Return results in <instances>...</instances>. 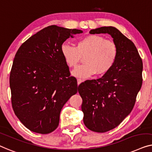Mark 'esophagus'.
Masks as SVG:
<instances>
[{
  "label": "esophagus",
  "mask_w": 152,
  "mask_h": 152,
  "mask_svg": "<svg viewBox=\"0 0 152 152\" xmlns=\"http://www.w3.org/2000/svg\"><path fill=\"white\" fill-rule=\"evenodd\" d=\"M82 82H83V80H82V79H78V80H77V83H78V85H80Z\"/></svg>",
  "instance_id": "1"
}]
</instances>
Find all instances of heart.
Returning <instances> with one entry per match:
<instances>
[{"label": "heart", "instance_id": "b5f03b06", "mask_svg": "<svg viewBox=\"0 0 152 152\" xmlns=\"http://www.w3.org/2000/svg\"><path fill=\"white\" fill-rule=\"evenodd\" d=\"M61 53L69 67H76L82 56L85 63L72 71L77 78H87L97 74L103 75L114 66L118 56L116 43L99 35H88L77 42L76 47L68 43L61 46Z\"/></svg>", "mask_w": 152, "mask_h": 152}]
</instances>
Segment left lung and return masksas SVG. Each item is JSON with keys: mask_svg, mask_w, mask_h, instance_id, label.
Masks as SVG:
<instances>
[{"mask_svg": "<svg viewBox=\"0 0 152 152\" xmlns=\"http://www.w3.org/2000/svg\"><path fill=\"white\" fill-rule=\"evenodd\" d=\"M89 33L109 34L118 48L116 61L107 73L78 86L85 125L103 133L119 125L133 110L142 83V61L134 42L116 27H102Z\"/></svg>", "mask_w": 152, "mask_h": 152, "instance_id": "left-lung-1", "label": "left lung"}]
</instances>
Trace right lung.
<instances>
[{"mask_svg": "<svg viewBox=\"0 0 152 152\" xmlns=\"http://www.w3.org/2000/svg\"><path fill=\"white\" fill-rule=\"evenodd\" d=\"M80 33V29L51 25L31 36L17 51L10 76L12 104L30 131L42 134L54 131L64 104L78 92L61 46Z\"/></svg>", "mask_w": 152, "mask_h": 152, "instance_id": "obj_1", "label": "right lung"}]
</instances>
